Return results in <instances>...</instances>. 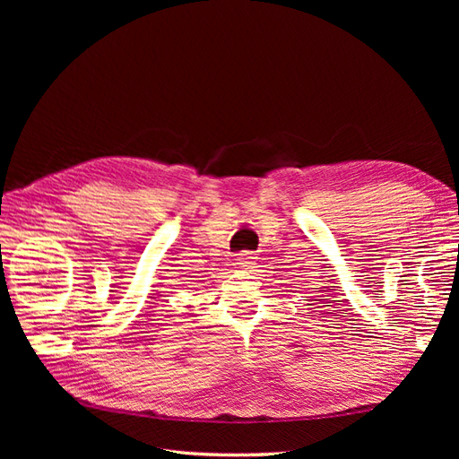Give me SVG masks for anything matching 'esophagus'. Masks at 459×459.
<instances>
[{
  "label": "esophagus",
  "instance_id": "esophagus-1",
  "mask_svg": "<svg viewBox=\"0 0 459 459\" xmlns=\"http://www.w3.org/2000/svg\"><path fill=\"white\" fill-rule=\"evenodd\" d=\"M235 260H238V264H239L241 268H251L253 264L256 262V255L251 253V251H243V253H239L238 256H235Z\"/></svg>",
  "mask_w": 459,
  "mask_h": 459
}]
</instances>
